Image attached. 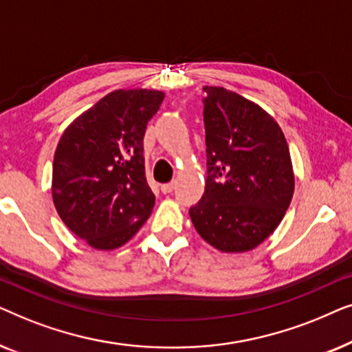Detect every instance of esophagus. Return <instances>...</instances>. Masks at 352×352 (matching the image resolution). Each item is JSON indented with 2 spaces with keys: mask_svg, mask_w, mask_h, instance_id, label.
I'll return each mask as SVG.
<instances>
[{
  "mask_svg": "<svg viewBox=\"0 0 352 352\" xmlns=\"http://www.w3.org/2000/svg\"><path fill=\"white\" fill-rule=\"evenodd\" d=\"M175 187H176V181H171V182H168V184L162 186V192L163 194H170V192L175 190Z\"/></svg>",
  "mask_w": 352,
  "mask_h": 352,
  "instance_id": "esophagus-1",
  "label": "esophagus"
}]
</instances>
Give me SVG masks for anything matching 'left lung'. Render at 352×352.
<instances>
[{
  "mask_svg": "<svg viewBox=\"0 0 352 352\" xmlns=\"http://www.w3.org/2000/svg\"><path fill=\"white\" fill-rule=\"evenodd\" d=\"M205 194L189 210L200 237L223 253L263 243L285 216L295 190L287 139L263 107L221 86H204Z\"/></svg>",
  "mask_w": 352,
  "mask_h": 352,
  "instance_id": "left-lung-1",
  "label": "left lung"
}]
</instances>
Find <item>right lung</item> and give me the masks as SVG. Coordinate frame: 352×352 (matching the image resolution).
Here are the masks:
<instances>
[{"label":"right lung","instance_id":"add662e5","mask_svg":"<svg viewBox=\"0 0 352 352\" xmlns=\"http://www.w3.org/2000/svg\"><path fill=\"white\" fill-rule=\"evenodd\" d=\"M163 98L158 89L112 91L62 133L52 163V201L67 228L94 250L120 248L152 213L144 134Z\"/></svg>","mask_w":352,"mask_h":352}]
</instances>
